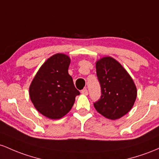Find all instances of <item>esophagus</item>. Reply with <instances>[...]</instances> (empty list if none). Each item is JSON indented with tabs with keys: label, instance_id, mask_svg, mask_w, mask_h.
<instances>
[{
	"label": "esophagus",
	"instance_id": "obj_1",
	"mask_svg": "<svg viewBox=\"0 0 159 159\" xmlns=\"http://www.w3.org/2000/svg\"><path fill=\"white\" fill-rule=\"evenodd\" d=\"M81 93L83 94H85V95H87V94H88V90H87L86 89H83V90L81 91Z\"/></svg>",
	"mask_w": 159,
	"mask_h": 159
}]
</instances>
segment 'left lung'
Here are the masks:
<instances>
[{
    "label": "left lung",
    "mask_w": 159,
    "mask_h": 159,
    "mask_svg": "<svg viewBox=\"0 0 159 159\" xmlns=\"http://www.w3.org/2000/svg\"><path fill=\"white\" fill-rule=\"evenodd\" d=\"M96 72L101 96L94 103L99 113L106 118L119 119L132 108L137 98L133 80L120 64L111 57H104L96 63Z\"/></svg>",
    "instance_id": "left-lung-1"
}]
</instances>
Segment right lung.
Wrapping results in <instances>:
<instances>
[{
    "label": "right lung",
    "mask_w": 159,
    "mask_h": 159,
    "mask_svg": "<svg viewBox=\"0 0 159 159\" xmlns=\"http://www.w3.org/2000/svg\"><path fill=\"white\" fill-rule=\"evenodd\" d=\"M70 63L66 55H54L41 66L30 85V98L35 108L49 119L65 116L80 94L68 74Z\"/></svg>",
    "instance_id": "add662e5"
}]
</instances>
